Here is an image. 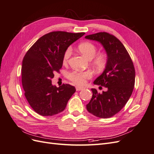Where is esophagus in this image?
I'll return each instance as SVG.
<instances>
[{
	"mask_svg": "<svg viewBox=\"0 0 154 154\" xmlns=\"http://www.w3.org/2000/svg\"><path fill=\"white\" fill-rule=\"evenodd\" d=\"M84 88H85L83 87H80V86H76V89L77 91L83 90V89H84Z\"/></svg>",
	"mask_w": 154,
	"mask_h": 154,
	"instance_id": "34e87169",
	"label": "esophagus"
}]
</instances>
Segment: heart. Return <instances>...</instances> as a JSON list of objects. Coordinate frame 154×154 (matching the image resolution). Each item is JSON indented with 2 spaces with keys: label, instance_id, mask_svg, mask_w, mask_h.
<instances>
[{
  "label": "heart",
  "instance_id": "obj_1",
  "mask_svg": "<svg viewBox=\"0 0 154 154\" xmlns=\"http://www.w3.org/2000/svg\"><path fill=\"white\" fill-rule=\"evenodd\" d=\"M78 49L80 52L88 59H92V63L95 68L98 70L103 69L105 67L108 61L107 55L104 53H100L96 54L97 53V47L90 42H84L79 44ZM72 54L71 48H67L65 51L63 56V62L66 63ZM67 78L76 85H83L86 82L87 79L92 76V73L89 71H73L69 72Z\"/></svg>",
  "mask_w": 154,
  "mask_h": 154
}]
</instances>
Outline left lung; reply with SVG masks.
I'll list each match as a JSON object with an SVG mask.
<instances>
[{
    "mask_svg": "<svg viewBox=\"0 0 154 154\" xmlns=\"http://www.w3.org/2000/svg\"><path fill=\"white\" fill-rule=\"evenodd\" d=\"M85 38L100 42L108 56L105 71L94 82L107 91L100 94L91 88L93 94L87 109L96 117L109 118L119 112L132 95L136 76L134 63L123 44L113 35L99 32Z\"/></svg>",
    "mask_w": 154,
    "mask_h": 154,
    "instance_id": "8db88e82",
    "label": "left lung"
}]
</instances>
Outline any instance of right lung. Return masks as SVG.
Here are the masks:
<instances>
[{"label":"right lung","instance_id":"add662e5","mask_svg":"<svg viewBox=\"0 0 154 154\" xmlns=\"http://www.w3.org/2000/svg\"><path fill=\"white\" fill-rule=\"evenodd\" d=\"M85 35L66 31L50 32L37 40L22 60V83L24 96L31 108L43 116L57 114L66 109L76 91L74 87L53 86L51 80L63 65L65 51Z\"/></svg>","mask_w":154,"mask_h":154}]
</instances>
